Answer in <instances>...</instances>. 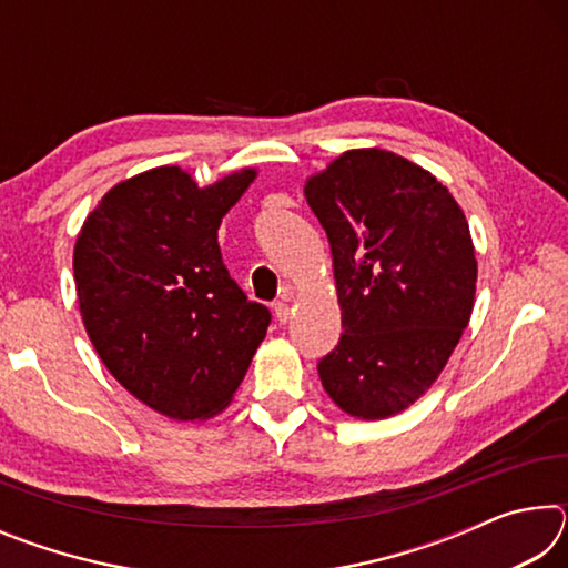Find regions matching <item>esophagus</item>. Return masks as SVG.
<instances>
[{
	"label": "esophagus",
	"mask_w": 568,
	"mask_h": 568,
	"mask_svg": "<svg viewBox=\"0 0 568 568\" xmlns=\"http://www.w3.org/2000/svg\"><path fill=\"white\" fill-rule=\"evenodd\" d=\"M291 311H293L291 301H287V297H281V301L275 303V318H277V323L285 325L287 321H291Z\"/></svg>",
	"instance_id": "34e87169"
}]
</instances>
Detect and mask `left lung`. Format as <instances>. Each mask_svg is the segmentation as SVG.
<instances>
[{
  "mask_svg": "<svg viewBox=\"0 0 568 568\" xmlns=\"http://www.w3.org/2000/svg\"><path fill=\"white\" fill-rule=\"evenodd\" d=\"M333 253L343 333L318 361L323 388L365 420L430 388L468 325L476 255L440 182L386 150H351L307 180Z\"/></svg>",
  "mask_w": 568,
  "mask_h": 568,
  "instance_id": "8db88e82",
  "label": "left lung"
}]
</instances>
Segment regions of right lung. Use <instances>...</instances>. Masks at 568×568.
Listing matches in <instances>:
<instances>
[{
    "instance_id": "add662e5",
    "label": "right lung",
    "mask_w": 568,
    "mask_h": 568,
    "mask_svg": "<svg viewBox=\"0 0 568 568\" xmlns=\"http://www.w3.org/2000/svg\"><path fill=\"white\" fill-rule=\"evenodd\" d=\"M253 178L233 172L200 190L180 168L148 170L114 185L77 237V297L94 351L162 416L223 410L271 325L217 245L220 220Z\"/></svg>"
}]
</instances>
